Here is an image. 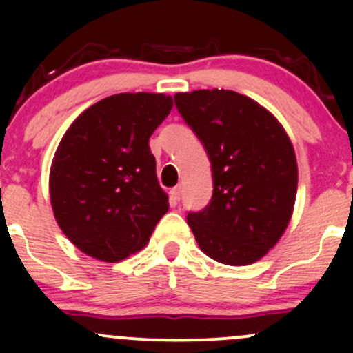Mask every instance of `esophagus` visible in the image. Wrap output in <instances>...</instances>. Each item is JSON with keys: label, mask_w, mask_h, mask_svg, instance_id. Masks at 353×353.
I'll list each match as a JSON object with an SVG mask.
<instances>
[{"label": "esophagus", "mask_w": 353, "mask_h": 353, "mask_svg": "<svg viewBox=\"0 0 353 353\" xmlns=\"http://www.w3.org/2000/svg\"><path fill=\"white\" fill-rule=\"evenodd\" d=\"M170 194H172L174 201L177 203L181 199V196H183V186H176L172 191H170Z\"/></svg>", "instance_id": "34e87169"}]
</instances>
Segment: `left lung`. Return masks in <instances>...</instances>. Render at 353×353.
Wrapping results in <instances>:
<instances>
[{"mask_svg":"<svg viewBox=\"0 0 353 353\" xmlns=\"http://www.w3.org/2000/svg\"><path fill=\"white\" fill-rule=\"evenodd\" d=\"M210 159L213 193L188 223L206 256L223 265L258 261L282 237L297 193L294 147L265 108L232 90L174 95Z\"/></svg>","mask_w":353,"mask_h":353,"instance_id":"8db88e82","label":"left lung"}]
</instances>
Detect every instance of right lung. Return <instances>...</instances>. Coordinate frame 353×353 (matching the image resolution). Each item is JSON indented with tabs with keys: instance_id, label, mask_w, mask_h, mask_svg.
Masks as SVG:
<instances>
[{
	"instance_id": "right-lung-1",
	"label": "right lung",
	"mask_w": 353,
	"mask_h": 353,
	"mask_svg": "<svg viewBox=\"0 0 353 353\" xmlns=\"http://www.w3.org/2000/svg\"><path fill=\"white\" fill-rule=\"evenodd\" d=\"M170 109L169 95L116 94L68 128L49 190L56 222L85 254L108 263L128 258L169 210L148 141Z\"/></svg>"
}]
</instances>
